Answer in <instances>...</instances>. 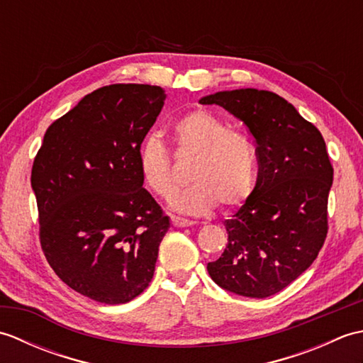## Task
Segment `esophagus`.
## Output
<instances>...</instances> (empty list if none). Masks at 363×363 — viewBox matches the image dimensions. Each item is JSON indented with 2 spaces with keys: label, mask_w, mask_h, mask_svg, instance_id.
Instances as JSON below:
<instances>
[{
  "label": "esophagus",
  "mask_w": 363,
  "mask_h": 363,
  "mask_svg": "<svg viewBox=\"0 0 363 363\" xmlns=\"http://www.w3.org/2000/svg\"><path fill=\"white\" fill-rule=\"evenodd\" d=\"M172 223H173V226H176V228H187V226H191L194 225V221L191 220H186V218H181V217H172Z\"/></svg>",
  "instance_id": "obj_1"
}]
</instances>
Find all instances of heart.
<instances>
[{
    "instance_id": "obj_1",
    "label": "heart",
    "mask_w": 363,
    "mask_h": 363,
    "mask_svg": "<svg viewBox=\"0 0 363 363\" xmlns=\"http://www.w3.org/2000/svg\"><path fill=\"white\" fill-rule=\"evenodd\" d=\"M172 134L182 157L194 159L190 186L174 198L176 211L203 215L218 203L225 209L243 204L254 189L257 150L248 134L229 129L217 115L198 109L177 118ZM140 173L146 186L164 199H172L182 181L157 137H148L140 148Z\"/></svg>"
}]
</instances>
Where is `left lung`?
<instances>
[{"label":"left lung","mask_w":363,"mask_h":363,"mask_svg":"<svg viewBox=\"0 0 363 363\" xmlns=\"http://www.w3.org/2000/svg\"><path fill=\"white\" fill-rule=\"evenodd\" d=\"M245 123L257 145L256 187L230 220L221 257L207 264L215 284L267 298L303 274L328 235L334 168L320 130L268 90L217 91L199 99Z\"/></svg>","instance_id":"obj_1"}]
</instances>
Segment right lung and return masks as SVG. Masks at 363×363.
<instances>
[{"label": "right lung", "mask_w": 363, "mask_h": 363, "mask_svg": "<svg viewBox=\"0 0 363 363\" xmlns=\"http://www.w3.org/2000/svg\"><path fill=\"white\" fill-rule=\"evenodd\" d=\"M148 84H112L46 129L34 159L40 245L68 287L125 304L148 287L169 228L140 173V146L165 101Z\"/></svg>", "instance_id": "right-lung-1"}]
</instances>
